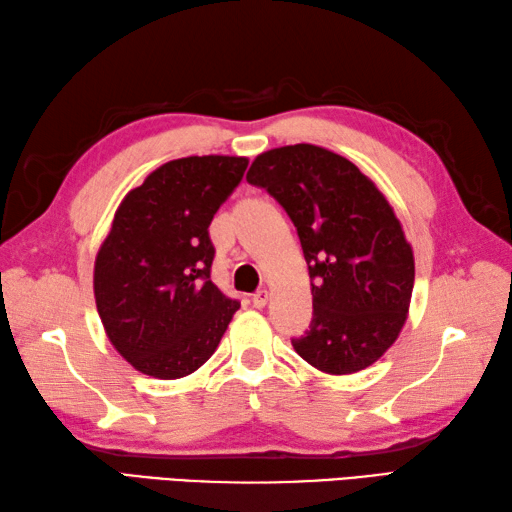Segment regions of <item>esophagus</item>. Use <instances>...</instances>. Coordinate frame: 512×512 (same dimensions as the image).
<instances>
[{
	"instance_id": "esophagus-1",
	"label": "esophagus",
	"mask_w": 512,
	"mask_h": 512,
	"mask_svg": "<svg viewBox=\"0 0 512 512\" xmlns=\"http://www.w3.org/2000/svg\"><path fill=\"white\" fill-rule=\"evenodd\" d=\"M267 300H269V291H265V289L256 291V294L252 296V302H254L256 309H263L267 305Z\"/></svg>"
}]
</instances>
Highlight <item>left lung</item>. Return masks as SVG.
<instances>
[{
    "mask_svg": "<svg viewBox=\"0 0 512 512\" xmlns=\"http://www.w3.org/2000/svg\"><path fill=\"white\" fill-rule=\"evenodd\" d=\"M247 181L285 207L309 267L314 320L296 353L331 375L371 367L398 340L415 280L393 207L349 159L311 143L258 154Z\"/></svg>",
    "mask_w": 512,
    "mask_h": 512,
    "instance_id": "8db88e82",
    "label": "left lung"
}]
</instances>
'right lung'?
I'll return each instance as SVG.
<instances>
[{"label": "right lung", "instance_id": "1", "mask_svg": "<svg viewBox=\"0 0 512 512\" xmlns=\"http://www.w3.org/2000/svg\"><path fill=\"white\" fill-rule=\"evenodd\" d=\"M245 156H185L156 168L114 212L95 258L97 311L112 347L159 380L212 358L241 302L210 280V223Z\"/></svg>", "mask_w": 512, "mask_h": 512}]
</instances>
